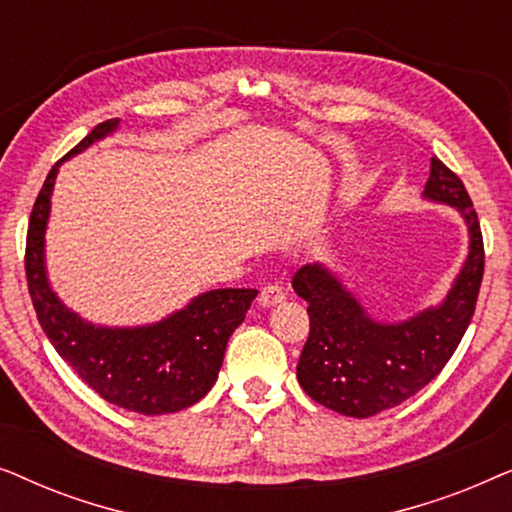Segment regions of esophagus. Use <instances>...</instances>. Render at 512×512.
Here are the masks:
<instances>
[{
  "mask_svg": "<svg viewBox=\"0 0 512 512\" xmlns=\"http://www.w3.org/2000/svg\"><path fill=\"white\" fill-rule=\"evenodd\" d=\"M284 296L286 293L279 284H265L261 289V296H258V303H261L263 307H272V305L282 303Z\"/></svg>",
  "mask_w": 512,
  "mask_h": 512,
  "instance_id": "1",
  "label": "esophagus"
}]
</instances>
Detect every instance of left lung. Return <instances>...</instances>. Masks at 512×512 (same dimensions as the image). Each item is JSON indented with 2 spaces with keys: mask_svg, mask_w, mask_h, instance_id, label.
<instances>
[{
  "mask_svg": "<svg viewBox=\"0 0 512 512\" xmlns=\"http://www.w3.org/2000/svg\"><path fill=\"white\" fill-rule=\"evenodd\" d=\"M424 198L461 212L471 240L466 263L438 307L382 324L321 263L293 275V291L307 300L310 314L298 382L312 401L340 415L366 419L415 396L445 368L473 319L485 272L478 214L461 179L438 158H431Z\"/></svg>",
  "mask_w": 512,
  "mask_h": 512,
  "instance_id": "1",
  "label": "left lung"
}]
</instances>
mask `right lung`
Instances as JSON below:
<instances>
[{"mask_svg":"<svg viewBox=\"0 0 512 512\" xmlns=\"http://www.w3.org/2000/svg\"><path fill=\"white\" fill-rule=\"evenodd\" d=\"M118 118L95 125L65 158L111 135ZM62 160L53 165L32 207L25 275L44 333L74 373L104 401L139 415H167L198 403L219 377L228 338L247 317L256 289L200 293L184 310L149 326L118 328L83 321L55 296L46 277L44 235Z\"/></svg>","mask_w":512,"mask_h":512,"instance_id":"add662e5","label":"right lung"}]
</instances>
